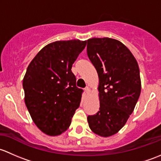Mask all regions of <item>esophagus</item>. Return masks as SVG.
Here are the masks:
<instances>
[{
  "label": "esophagus",
  "instance_id": "esophagus-1",
  "mask_svg": "<svg viewBox=\"0 0 161 161\" xmlns=\"http://www.w3.org/2000/svg\"><path fill=\"white\" fill-rule=\"evenodd\" d=\"M84 91H85L86 94H88L89 93H90V92H91L90 88H89L88 87H85V89H84Z\"/></svg>",
  "mask_w": 161,
  "mask_h": 161
}]
</instances>
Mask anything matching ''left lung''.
<instances>
[{
	"label": "left lung",
	"instance_id": "8db88e82",
	"mask_svg": "<svg viewBox=\"0 0 161 161\" xmlns=\"http://www.w3.org/2000/svg\"><path fill=\"white\" fill-rule=\"evenodd\" d=\"M87 53L98 75L99 111L87 116L93 132L102 137L117 133L133 112L141 92L138 64L130 49L111 38L87 39Z\"/></svg>",
	"mask_w": 161,
	"mask_h": 161
}]
</instances>
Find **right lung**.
<instances>
[{
  "label": "right lung",
  "instance_id": "add662e5",
  "mask_svg": "<svg viewBox=\"0 0 161 161\" xmlns=\"http://www.w3.org/2000/svg\"><path fill=\"white\" fill-rule=\"evenodd\" d=\"M87 41H56L42 48L29 64L23 78L25 103L42 132L59 136L70 125L83 90L76 86L72 65Z\"/></svg>",
  "mask_w": 161,
  "mask_h": 161
}]
</instances>
